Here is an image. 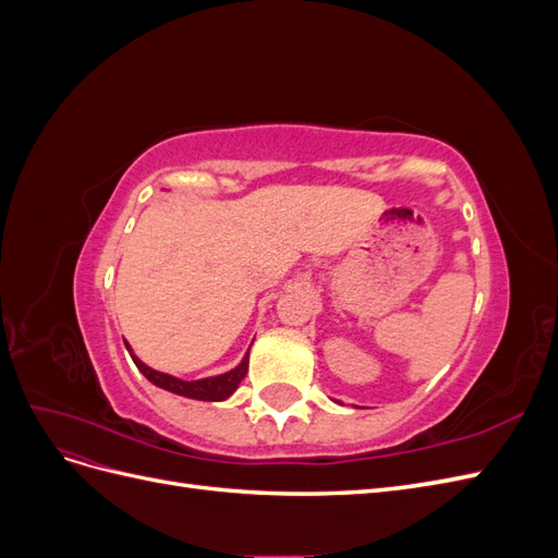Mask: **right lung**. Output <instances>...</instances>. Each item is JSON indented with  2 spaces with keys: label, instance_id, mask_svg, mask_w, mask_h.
<instances>
[{
  "label": "right lung",
  "instance_id": "add662e5",
  "mask_svg": "<svg viewBox=\"0 0 558 558\" xmlns=\"http://www.w3.org/2000/svg\"><path fill=\"white\" fill-rule=\"evenodd\" d=\"M128 347V342H125ZM130 356L134 361V365L140 367V373L150 381L156 384L160 388H165V391L170 393H177V396H183V398H195V400H211V402H218V400H226L228 396H232L234 391H238L240 381L246 377L248 373V356H244V361L230 369V373L226 375H218V377H207V379H197V381H183V379H177L172 375H165V373H158V369L144 365L137 356H134L132 349L128 347Z\"/></svg>",
  "mask_w": 558,
  "mask_h": 558
}]
</instances>
